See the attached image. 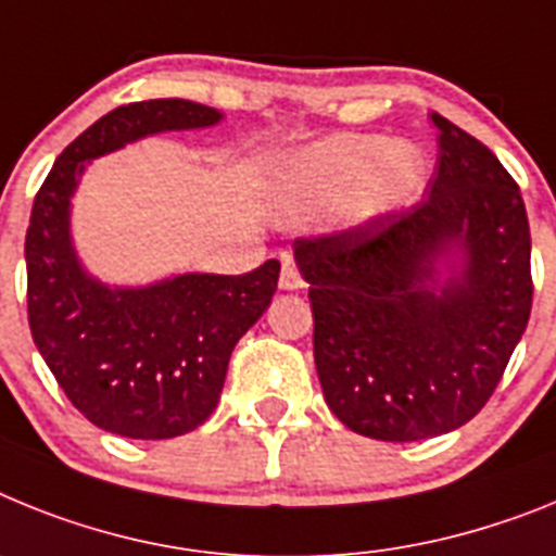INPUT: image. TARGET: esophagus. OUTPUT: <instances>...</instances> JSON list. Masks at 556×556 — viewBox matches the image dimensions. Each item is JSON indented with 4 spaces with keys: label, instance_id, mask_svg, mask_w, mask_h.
Here are the masks:
<instances>
[{
    "label": "esophagus",
    "instance_id": "esophagus-1",
    "mask_svg": "<svg viewBox=\"0 0 556 556\" xmlns=\"http://www.w3.org/2000/svg\"><path fill=\"white\" fill-rule=\"evenodd\" d=\"M279 288H282V291H302V288H305V279H302L296 263H291V260H285L282 263V271H279Z\"/></svg>",
    "mask_w": 556,
    "mask_h": 556
}]
</instances>
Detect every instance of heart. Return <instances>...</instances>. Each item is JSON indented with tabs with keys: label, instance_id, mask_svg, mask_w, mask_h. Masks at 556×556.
<instances>
[{
	"label": "heart",
	"instance_id": "1",
	"mask_svg": "<svg viewBox=\"0 0 556 556\" xmlns=\"http://www.w3.org/2000/svg\"><path fill=\"white\" fill-rule=\"evenodd\" d=\"M425 181V156L412 142L380 134H338L307 148L285 176L293 210H318L344 201L352 220L375 218L405 204Z\"/></svg>",
	"mask_w": 556,
	"mask_h": 556
}]
</instances>
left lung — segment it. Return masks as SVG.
Returning <instances> with one entry per match:
<instances>
[{
	"instance_id": "obj_1",
	"label": "left lung",
	"mask_w": 556,
	"mask_h": 556,
	"mask_svg": "<svg viewBox=\"0 0 556 556\" xmlns=\"http://www.w3.org/2000/svg\"><path fill=\"white\" fill-rule=\"evenodd\" d=\"M431 119L439 156L419 204L293 243L327 405L383 442L470 422L532 313V235L515 178L479 139ZM453 248L466 263L437 292L435 260Z\"/></svg>"
}]
</instances>
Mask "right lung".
<instances>
[{
	"label": "right lung",
	"mask_w": 556,
	"mask_h": 556,
	"mask_svg": "<svg viewBox=\"0 0 556 556\" xmlns=\"http://www.w3.org/2000/svg\"><path fill=\"white\" fill-rule=\"evenodd\" d=\"M218 119L210 105L178 98L119 105L66 144L33 201L24 240L33 341L70 403L103 431L173 439L206 422L231 350L277 291V260L240 277L181 274L111 291L72 249L70 198L84 162L148 134Z\"/></svg>",
	"instance_id": "1"
}]
</instances>
